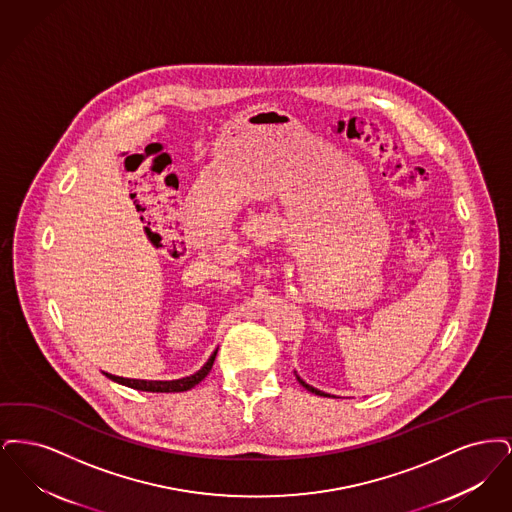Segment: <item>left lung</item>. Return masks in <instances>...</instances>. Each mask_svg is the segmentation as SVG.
Segmentation results:
<instances>
[{"instance_id": "8db88e82", "label": "left lung", "mask_w": 512, "mask_h": 512, "mask_svg": "<svg viewBox=\"0 0 512 512\" xmlns=\"http://www.w3.org/2000/svg\"><path fill=\"white\" fill-rule=\"evenodd\" d=\"M297 380H299V382H301V384H303V386H305V388H307V390L313 391V393H315V395H326V393H324V391L315 390V388H313V386H309V384H305V382H303V380H301V378H297Z\"/></svg>"}]
</instances>
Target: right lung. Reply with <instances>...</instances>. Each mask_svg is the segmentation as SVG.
<instances>
[{
  "mask_svg": "<svg viewBox=\"0 0 512 512\" xmlns=\"http://www.w3.org/2000/svg\"><path fill=\"white\" fill-rule=\"evenodd\" d=\"M215 357H217V351L209 357V361L205 365L201 366V370H197L192 376H186V378H180V380H171V382H161V380H130V378H121V376H113V374H107V378H111L113 382H119L122 386H128V388H134V390L140 391H153V393H178V391H188L194 388L195 384H199L213 368L215 363Z\"/></svg>",
  "mask_w": 512,
  "mask_h": 512,
  "instance_id": "obj_1",
  "label": "right lung"
}]
</instances>
